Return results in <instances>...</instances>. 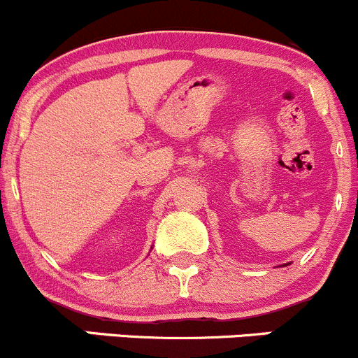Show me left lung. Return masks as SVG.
Returning <instances> with one entry per match:
<instances>
[{
  "label": "left lung",
  "instance_id": "obj_1",
  "mask_svg": "<svg viewBox=\"0 0 358 358\" xmlns=\"http://www.w3.org/2000/svg\"><path fill=\"white\" fill-rule=\"evenodd\" d=\"M287 265H289V263H287ZM284 266H286V265H284Z\"/></svg>",
  "mask_w": 358,
  "mask_h": 358
}]
</instances>
